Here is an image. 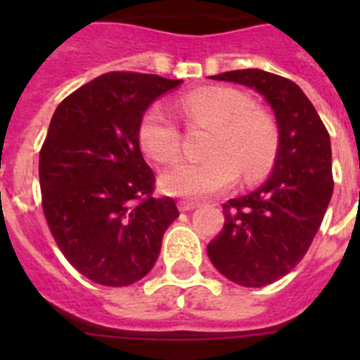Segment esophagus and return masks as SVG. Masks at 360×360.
Returning <instances> with one entry per match:
<instances>
[{
    "instance_id": "34e87169",
    "label": "esophagus",
    "mask_w": 360,
    "mask_h": 360,
    "mask_svg": "<svg viewBox=\"0 0 360 360\" xmlns=\"http://www.w3.org/2000/svg\"><path fill=\"white\" fill-rule=\"evenodd\" d=\"M198 203L196 202H188V200H181L179 202V211L186 213V211H192V209H196Z\"/></svg>"
}]
</instances>
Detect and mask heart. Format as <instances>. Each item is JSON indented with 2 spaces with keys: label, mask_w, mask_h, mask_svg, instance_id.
Masks as SVG:
<instances>
[{
  "label": "heart",
  "mask_w": 360,
  "mask_h": 360,
  "mask_svg": "<svg viewBox=\"0 0 360 360\" xmlns=\"http://www.w3.org/2000/svg\"><path fill=\"white\" fill-rule=\"evenodd\" d=\"M186 124L209 127L203 160H181L160 175L164 192L181 198H205L230 188L237 175L245 181L262 179L274 166L280 147L276 121L252 98L233 87H200L177 101ZM141 149L157 162L179 155L181 130L158 104L141 114L138 123Z\"/></svg>",
  "instance_id": "1"
}]
</instances>
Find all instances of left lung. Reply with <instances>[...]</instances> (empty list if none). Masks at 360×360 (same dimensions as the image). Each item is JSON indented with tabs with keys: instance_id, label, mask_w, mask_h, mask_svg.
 Returning <instances> with one entry per match:
<instances>
[{
	"instance_id": "1",
	"label": "left lung",
	"mask_w": 360,
	"mask_h": 360,
	"mask_svg": "<svg viewBox=\"0 0 360 360\" xmlns=\"http://www.w3.org/2000/svg\"><path fill=\"white\" fill-rule=\"evenodd\" d=\"M262 93L276 117L280 147L273 174L257 191L222 205L224 228L207 256L226 278L262 288L301 262L333 196L330 138L295 82L259 69L211 76Z\"/></svg>"
}]
</instances>
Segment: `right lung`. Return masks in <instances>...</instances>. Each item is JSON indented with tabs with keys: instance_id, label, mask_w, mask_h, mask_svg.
Returning a JSON list of instances; mask_svg holds the SVG:
<instances>
[{
	"instance_id": "obj_1",
	"label": "right lung",
	"mask_w": 360,
	"mask_h": 360,
	"mask_svg": "<svg viewBox=\"0 0 360 360\" xmlns=\"http://www.w3.org/2000/svg\"><path fill=\"white\" fill-rule=\"evenodd\" d=\"M181 80L108 72L59 104L39 153L42 211L67 262L86 278L123 288L143 278L179 217L155 198L138 141L147 106Z\"/></svg>"
}]
</instances>
